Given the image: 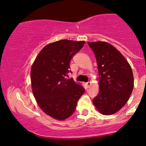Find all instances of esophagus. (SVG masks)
<instances>
[{
    "label": "esophagus",
    "mask_w": 146,
    "mask_h": 146,
    "mask_svg": "<svg viewBox=\"0 0 146 146\" xmlns=\"http://www.w3.org/2000/svg\"><path fill=\"white\" fill-rule=\"evenodd\" d=\"M86 84L87 86L89 88L90 86V85H91V82H86Z\"/></svg>",
    "instance_id": "esophagus-1"
}]
</instances>
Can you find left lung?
I'll use <instances>...</instances> for the list:
<instances>
[{
  "label": "left lung",
  "mask_w": 146,
  "mask_h": 146,
  "mask_svg": "<svg viewBox=\"0 0 146 146\" xmlns=\"http://www.w3.org/2000/svg\"><path fill=\"white\" fill-rule=\"evenodd\" d=\"M94 53L99 73V92L93 104L104 115L119 111L129 98L133 88V76L124 56L106 42H88Z\"/></svg>",
  "instance_id": "1"
}]
</instances>
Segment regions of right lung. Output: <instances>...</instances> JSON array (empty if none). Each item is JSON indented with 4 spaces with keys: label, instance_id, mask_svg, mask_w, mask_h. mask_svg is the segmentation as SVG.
I'll use <instances>...</instances> for the list:
<instances>
[{
    "label": "right lung",
    "instance_id": "obj_1",
    "mask_svg": "<svg viewBox=\"0 0 146 146\" xmlns=\"http://www.w3.org/2000/svg\"><path fill=\"white\" fill-rule=\"evenodd\" d=\"M85 41L61 40L42 49L31 68L33 92L44 112L64 120L74 112L77 102L85 89L72 78L70 62L83 47Z\"/></svg>",
    "mask_w": 146,
    "mask_h": 146
}]
</instances>
